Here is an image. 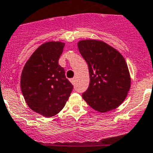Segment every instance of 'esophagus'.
Segmentation results:
<instances>
[{
	"instance_id": "esophagus-1",
	"label": "esophagus",
	"mask_w": 153,
	"mask_h": 153,
	"mask_svg": "<svg viewBox=\"0 0 153 153\" xmlns=\"http://www.w3.org/2000/svg\"><path fill=\"white\" fill-rule=\"evenodd\" d=\"M71 83L73 84V85H74V84H75V82H76V79H75V78H73V79H71Z\"/></svg>"
}]
</instances>
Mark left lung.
Instances as JSON below:
<instances>
[{
	"label": "left lung",
	"instance_id": "1",
	"mask_svg": "<svg viewBox=\"0 0 153 153\" xmlns=\"http://www.w3.org/2000/svg\"><path fill=\"white\" fill-rule=\"evenodd\" d=\"M78 48L89 67L90 82L82 98L99 112L118 107L131 88L127 63L118 51L105 42L82 40Z\"/></svg>",
	"mask_w": 153,
	"mask_h": 153
}]
</instances>
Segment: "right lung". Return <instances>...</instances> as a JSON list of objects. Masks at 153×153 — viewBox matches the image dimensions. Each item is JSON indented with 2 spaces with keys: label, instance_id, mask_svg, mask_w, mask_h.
<instances>
[{
  "label": "right lung",
  "instance_id": "add662e5",
  "mask_svg": "<svg viewBox=\"0 0 153 153\" xmlns=\"http://www.w3.org/2000/svg\"><path fill=\"white\" fill-rule=\"evenodd\" d=\"M64 43L48 42L39 46L25 64L20 87L26 104L46 117L59 113L69 99L74 86L58 64Z\"/></svg>",
  "mask_w": 153,
  "mask_h": 153
}]
</instances>
